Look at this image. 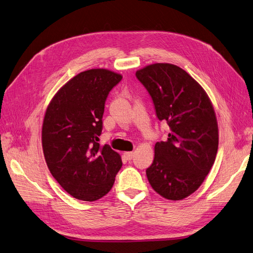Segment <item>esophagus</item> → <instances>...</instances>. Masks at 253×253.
Listing matches in <instances>:
<instances>
[{"instance_id": "1", "label": "esophagus", "mask_w": 253, "mask_h": 253, "mask_svg": "<svg viewBox=\"0 0 253 253\" xmlns=\"http://www.w3.org/2000/svg\"><path fill=\"white\" fill-rule=\"evenodd\" d=\"M125 157L126 160H132L134 158V153L133 152H127V153H125Z\"/></svg>"}]
</instances>
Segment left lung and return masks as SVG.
Listing matches in <instances>:
<instances>
[{"label":"left lung","instance_id":"8db88e82","mask_svg":"<svg viewBox=\"0 0 253 253\" xmlns=\"http://www.w3.org/2000/svg\"><path fill=\"white\" fill-rule=\"evenodd\" d=\"M136 77L149 92L157 118L170 129L167 140L155 144L147 180L165 199L182 200L200 187L215 160L219 133L212 104L202 86L178 66L150 65Z\"/></svg>","mask_w":253,"mask_h":253}]
</instances>
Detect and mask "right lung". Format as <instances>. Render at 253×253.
Returning <instances> with one entry per match:
<instances>
[{"instance_id":"obj_1","label":"right lung","mask_w":253,"mask_h":253,"mask_svg":"<svg viewBox=\"0 0 253 253\" xmlns=\"http://www.w3.org/2000/svg\"><path fill=\"white\" fill-rule=\"evenodd\" d=\"M123 76L106 69H91L74 76L47 108L42 141L48 169L69 195L96 201L107 195L123 167L119 154L104 144V103Z\"/></svg>"}]
</instances>
